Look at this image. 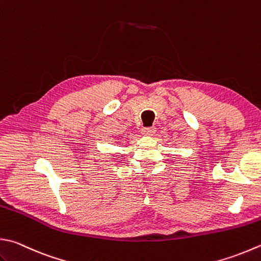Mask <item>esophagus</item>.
<instances>
[{
    "label": "esophagus",
    "mask_w": 261,
    "mask_h": 261,
    "mask_svg": "<svg viewBox=\"0 0 261 261\" xmlns=\"http://www.w3.org/2000/svg\"><path fill=\"white\" fill-rule=\"evenodd\" d=\"M142 133H143V135L152 136L155 133V127H149V128H143V129H142Z\"/></svg>",
    "instance_id": "obj_1"
}]
</instances>
